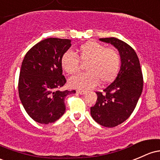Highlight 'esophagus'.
I'll list each match as a JSON object with an SVG mask.
<instances>
[{"label":"esophagus","instance_id":"1","mask_svg":"<svg viewBox=\"0 0 160 160\" xmlns=\"http://www.w3.org/2000/svg\"><path fill=\"white\" fill-rule=\"evenodd\" d=\"M76 92H77V93H78V94H82V95H84V94H86V92H85V91H82V90H78Z\"/></svg>","mask_w":160,"mask_h":160}]
</instances>
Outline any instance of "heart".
<instances>
[{
	"label": "heart",
	"mask_w": 160,
	"mask_h": 160,
	"mask_svg": "<svg viewBox=\"0 0 160 160\" xmlns=\"http://www.w3.org/2000/svg\"><path fill=\"white\" fill-rule=\"evenodd\" d=\"M86 62V72L72 77L68 81L73 88L88 90L98 84H106L114 79L121 66V56L117 50L94 41H88L77 49L76 55L68 51L61 58L62 69L68 75L76 73L80 62Z\"/></svg>",
	"instance_id": "1"
}]
</instances>
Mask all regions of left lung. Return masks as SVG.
Wrapping results in <instances>:
<instances>
[{
	"instance_id": "left-lung-1",
	"label": "left lung",
	"mask_w": 160,
	"mask_h": 160,
	"mask_svg": "<svg viewBox=\"0 0 160 160\" xmlns=\"http://www.w3.org/2000/svg\"><path fill=\"white\" fill-rule=\"evenodd\" d=\"M99 39L118 49L121 68L104 92H96L97 101L91 108V115L101 126L114 128L126 121L135 109L143 87L142 74L138 56L131 46L114 37Z\"/></svg>"
}]
</instances>
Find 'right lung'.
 Instances as JSON below:
<instances>
[{
	"mask_svg": "<svg viewBox=\"0 0 160 160\" xmlns=\"http://www.w3.org/2000/svg\"><path fill=\"white\" fill-rule=\"evenodd\" d=\"M71 39L48 38L27 52L19 77L20 99L25 111L43 124L59 120L66 111L65 98L75 91H59L66 82L61 58L72 46Z\"/></svg>",
	"mask_w": 160,
	"mask_h": 160,
	"instance_id": "obj_1",
	"label": "right lung"
}]
</instances>
